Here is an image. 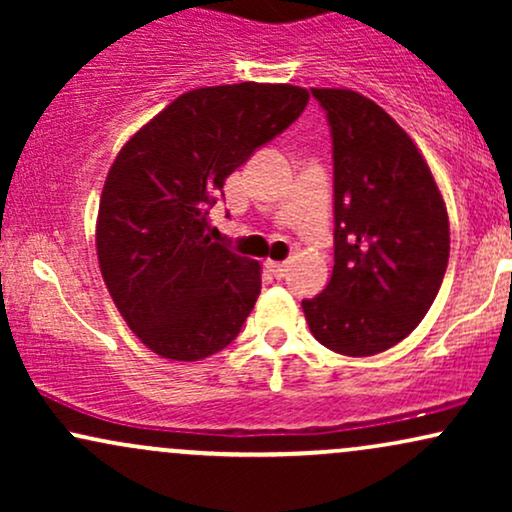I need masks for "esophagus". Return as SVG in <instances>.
<instances>
[{"label":"esophagus","instance_id":"1","mask_svg":"<svg viewBox=\"0 0 512 512\" xmlns=\"http://www.w3.org/2000/svg\"><path fill=\"white\" fill-rule=\"evenodd\" d=\"M267 269L276 276V279H284V276L289 274V262H267Z\"/></svg>","mask_w":512,"mask_h":512}]
</instances>
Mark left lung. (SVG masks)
<instances>
[{
  "label": "left lung",
  "instance_id": "obj_1",
  "mask_svg": "<svg viewBox=\"0 0 512 512\" xmlns=\"http://www.w3.org/2000/svg\"><path fill=\"white\" fill-rule=\"evenodd\" d=\"M310 93L332 134L334 267L303 313L322 346L373 356L402 342L436 301L448 211L424 156L380 105L346 88Z\"/></svg>",
  "mask_w": 512,
  "mask_h": 512
}]
</instances>
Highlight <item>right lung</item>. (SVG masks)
<instances>
[{
	"instance_id": "obj_1",
	"label": "right lung",
	"mask_w": 512,
	"mask_h": 512,
	"mask_svg": "<svg viewBox=\"0 0 512 512\" xmlns=\"http://www.w3.org/2000/svg\"><path fill=\"white\" fill-rule=\"evenodd\" d=\"M289 84L195 88L117 154L98 209L101 274L151 351L199 361L238 337L260 296V264L211 240L223 180L308 105Z\"/></svg>"
}]
</instances>
